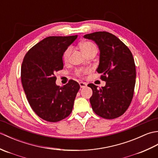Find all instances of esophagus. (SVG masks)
Segmentation results:
<instances>
[{
  "mask_svg": "<svg viewBox=\"0 0 158 158\" xmlns=\"http://www.w3.org/2000/svg\"><path fill=\"white\" fill-rule=\"evenodd\" d=\"M79 85H80V87H81V88H84L87 86V83L85 82H80Z\"/></svg>",
  "mask_w": 158,
  "mask_h": 158,
  "instance_id": "obj_1",
  "label": "esophagus"
}]
</instances>
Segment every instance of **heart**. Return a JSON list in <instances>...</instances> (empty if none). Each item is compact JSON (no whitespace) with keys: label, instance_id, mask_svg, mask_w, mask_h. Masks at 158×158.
Segmentation results:
<instances>
[{"label":"heart","instance_id":"obj_1","mask_svg":"<svg viewBox=\"0 0 158 158\" xmlns=\"http://www.w3.org/2000/svg\"><path fill=\"white\" fill-rule=\"evenodd\" d=\"M81 48L82 52L84 53V54H87L90 52L92 51H96L97 52V48L96 46L93 43L90 42V41H85L82 43L81 44ZM73 51V48L72 47H69L67 48V49L65 50L64 52L63 53V60L64 62H67L70 59V54H71ZM90 72V69H78L76 71V75L78 77H83V75H85V74L88 73Z\"/></svg>","mask_w":158,"mask_h":158}]
</instances>
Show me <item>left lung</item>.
<instances>
[{
	"mask_svg": "<svg viewBox=\"0 0 158 158\" xmlns=\"http://www.w3.org/2000/svg\"><path fill=\"white\" fill-rule=\"evenodd\" d=\"M84 37L94 41L100 49V63L97 72L106 81L98 88L88 85L93 92L89 101L96 115L111 119L122 115L128 109L134 96L136 66L132 52L120 40L108 32H95Z\"/></svg>",
	"mask_w": 158,
	"mask_h": 158,
	"instance_id": "8db88e82",
	"label": "left lung"
}]
</instances>
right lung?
Here are the masks:
<instances>
[{"label":"right lung","mask_w":158,"mask_h":158,"mask_svg":"<svg viewBox=\"0 0 158 158\" xmlns=\"http://www.w3.org/2000/svg\"><path fill=\"white\" fill-rule=\"evenodd\" d=\"M77 37L48 36L23 58L21 81L26 98L34 112L47 122H58L73 110L79 83L70 79L62 87L57 86L55 73L63 69V53Z\"/></svg>","instance_id":"1"}]
</instances>
